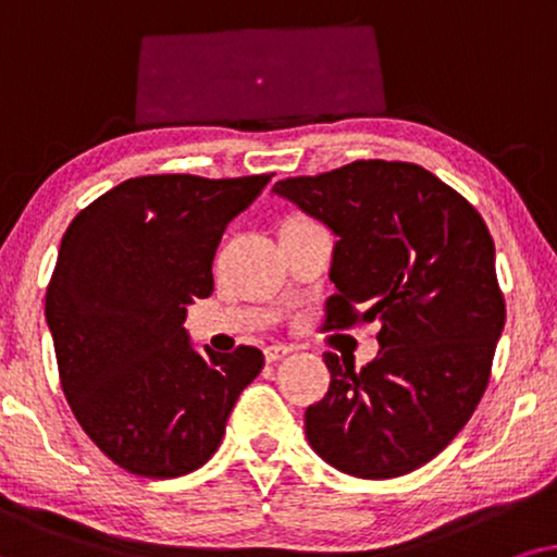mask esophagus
Listing matches in <instances>:
<instances>
[{
  "label": "esophagus",
  "instance_id": "obj_1",
  "mask_svg": "<svg viewBox=\"0 0 557 557\" xmlns=\"http://www.w3.org/2000/svg\"><path fill=\"white\" fill-rule=\"evenodd\" d=\"M290 351H293V348H290V346H285V344L267 346V348H264V359H267V364H274V361L285 359V356L290 354Z\"/></svg>",
  "mask_w": 557,
  "mask_h": 557
}]
</instances>
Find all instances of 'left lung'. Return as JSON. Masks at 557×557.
Here are the masks:
<instances>
[{
    "label": "left lung",
    "mask_w": 557,
    "mask_h": 557,
    "mask_svg": "<svg viewBox=\"0 0 557 557\" xmlns=\"http://www.w3.org/2000/svg\"><path fill=\"white\" fill-rule=\"evenodd\" d=\"M274 193L338 239L323 329L382 323L380 354L361 372L323 354L331 387L306 410L308 443L359 479L420 469L476 410L504 329L484 219L412 162L356 160Z\"/></svg>",
    "instance_id": "obj_1"
}]
</instances>
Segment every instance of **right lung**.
I'll return each instance as SVG.
<instances>
[{
	"label": "right lung",
	"mask_w": 557,
	"mask_h": 557,
	"mask_svg": "<svg viewBox=\"0 0 557 557\" xmlns=\"http://www.w3.org/2000/svg\"><path fill=\"white\" fill-rule=\"evenodd\" d=\"M272 175H143L119 183L65 228L46 295L58 374L103 456L147 479L190 473L216 454L255 346H190L185 306L213 293L228 221Z\"/></svg>",
	"instance_id": "add662e5"
}]
</instances>
